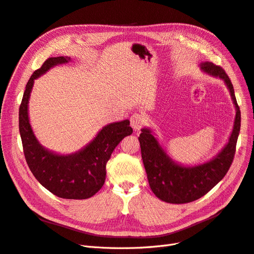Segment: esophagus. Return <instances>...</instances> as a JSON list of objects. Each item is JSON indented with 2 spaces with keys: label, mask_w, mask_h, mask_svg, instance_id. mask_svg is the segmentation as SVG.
Wrapping results in <instances>:
<instances>
[{
  "label": "esophagus",
  "mask_w": 254,
  "mask_h": 254,
  "mask_svg": "<svg viewBox=\"0 0 254 254\" xmlns=\"http://www.w3.org/2000/svg\"><path fill=\"white\" fill-rule=\"evenodd\" d=\"M130 123H131V126L133 129L139 130L145 125L146 120L144 118V115L140 113H134L131 115V118H130Z\"/></svg>",
  "instance_id": "34e87169"
}]
</instances>
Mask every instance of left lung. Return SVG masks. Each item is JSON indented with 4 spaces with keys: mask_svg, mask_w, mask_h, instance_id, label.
I'll return each instance as SVG.
<instances>
[{
    "mask_svg": "<svg viewBox=\"0 0 254 254\" xmlns=\"http://www.w3.org/2000/svg\"><path fill=\"white\" fill-rule=\"evenodd\" d=\"M200 68L225 81L235 106L232 133L224 148L209 162L195 166L176 163L162 148L149 128H143L139 136L142 160L151 190L159 199L168 203H188L204 196L224 178L231 166L241 130V110L237 105L233 84L219 65L201 63Z\"/></svg>",
    "mask_w": 254,
    "mask_h": 254,
    "instance_id": "1",
    "label": "left lung"
}]
</instances>
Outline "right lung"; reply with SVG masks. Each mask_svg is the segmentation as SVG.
I'll return each mask as SVG.
<instances>
[{"instance_id":"1","label":"right lung","mask_w":254,"mask_h":254,"mask_svg":"<svg viewBox=\"0 0 254 254\" xmlns=\"http://www.w3.org/2000/svg\"><path fill=\"white\" fill-rule=\"evenodd\" d=\"M70 60L64 56L51 57L30 76L19 109V130L27 165L41 186L60 198L87 199L104 186L106 164L118 144L132 133V128L129 120L111 123L103 127L93 141L71 155H58L38 142L28 119V101L34 80L51 67Z\"/></svg>"}]
</instances>
